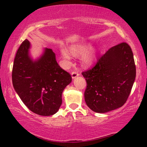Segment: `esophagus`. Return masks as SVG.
<instances>
[{
  "label": "esophagus",
  "mask_w": 147,
  "mask_h": 147,
  "mask_svg": "<svg viewBox=\"0 0 147 147\" xmlns=\"http://www.w3.org/2000/svg\"><path fill=\"white\" fill-rule=\"evenodd\" d=\"M78 76H79V73H78V71H74L71 73V78H73V79L77 78L78 77Z\"/></svg>",
  "instance_id": "1"
}]
</instances>
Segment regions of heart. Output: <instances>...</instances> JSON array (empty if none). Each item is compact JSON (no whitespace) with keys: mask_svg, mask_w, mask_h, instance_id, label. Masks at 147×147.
I'll return each mask as SVG.
<instances>
[{"mask_svg":"<svg viewBox=\"0 0 147 147\" xmlns=\"http://www.w3.org/2000/svg\"><path fill=\"white\" fill-rule=\"evenodd\" d=\"M82 57L85 60H87V61H92L93 59V55H92V53H89V52H84L82 55Z\"/></svg>","mask_w":147,"mask_h":147,"instance_id":"1","label":"heart"}]
</instances>
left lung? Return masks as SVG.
I'll return each instance as SVG.
<instances>
[{"label":"left lung","instance_id":"left-lung-1","mask_svg":"<svg viewBox=\"0 0 147 147\" xmlns=\"http://www.w3.org/2000/svg\"><path fill=\"white\" fill-rule=\"evenodd\" d=\"M30 47L31 43L25 39L17 50L12 71L13 87L31 111L41 116L53 115L61 105L62 92L71 77L58 65L51 49L44 48L42 55L33 60Z\"/></svg>","mask_w":147,"mask_h":147}]
</instances>
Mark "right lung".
Wrapping results in <instances>:
<instances>
[{"instance_id": "right-lung-1", "label": "right lung", "mask_w": 147, "mask_h": 147, "mask_svg": "<svg viewBox=\"0 0 147 147\" xmlns=\"http://www.w3.org/2000/svg\"><path fill=\"white\" fill-rule=\"evenodd\" d=\"M82 74L87 83L84 98L90 109L105 113L120 108L135 80L131 48L124 42L114 46L98 58L94 67Z\"/></svg>"}]
</instances>
